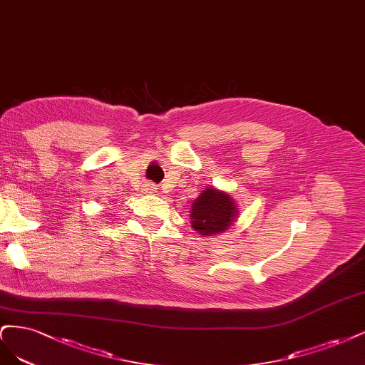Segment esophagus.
I'll return each instance as SVG.
<instances>
[{"mask_svg": "<svg viewBox=\"0 0 365 365\" xmlns=\"http://www.w3.org/2000/svg\"><path fill=\"white\" fill-rule=\"evenodd\" d=\"M155 190H156V187H155V186H153V185H148V186L145 187V191H147L148 194H151V192H155Z\"/></svg>", "mask_w": 365, "mask_h": 365, "instance_id": "esophagus-1", "label": "esophagus"}]
</instances>
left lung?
<instances>
[{
    "label": "left lung",
    "mask_w": 365,
    "mask_h": 365,
    "mask_svg": "<svg viewBox=\"0 0 365 365\" xmlns=\"http://www.w3.org/2000/svg\"><path fill=\"white\" fill-rule=\"evenodd\" d=\"M237 215L238 207L227 192L215 187H205L192 203L191 225L197 233L212 237L227 230Z\"/></svg>",
    "instance_id": "8db88e82"
}]
</instances>
